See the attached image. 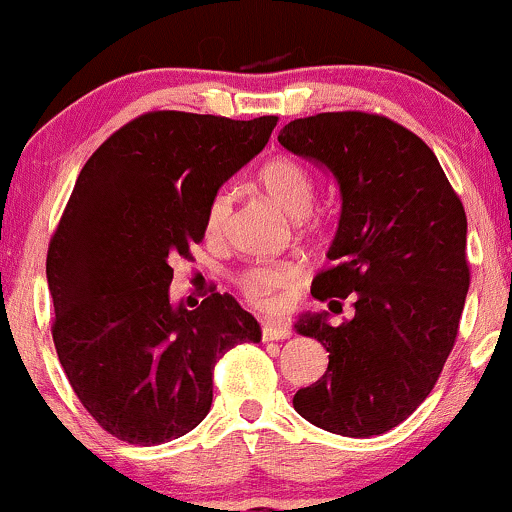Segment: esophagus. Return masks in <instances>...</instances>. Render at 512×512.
<instances>
[{"label": "esophagus", "mask_w": 512, "mask_h": 512, "mask_svg": "<svg viewBox=\"0 0 512 512\" xmlns=\"http://www.w3.org/2000/svg\"><path fill=\"white\" fill-rule=\"evenodd\" d=\"M291 327L284 322H264L262 325V339L264 342H274V339H289Z\"/></svg>", "instance_id": "obj_1"}]
</instances>
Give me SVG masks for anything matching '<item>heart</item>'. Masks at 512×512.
Returning <instances> with one entry per match:
<instances>
[{
    "mask_svg": "<svg viewBox=\"0 0 512 512\" xmlns=\"http://www.w3.org/2000/svg\"><path fill=\"white\" fill-rule=\"evenodd\" d=\"M257 182L276 207L296 219V228L303 236H313L320 231L322 219L310 211L315 202V180L298 158H269L257 170ZM228 216H231V195L216 192L207 207V216H204V231L209 238H219L226 231ZM298 274H301L298 264L293 262H260L240 269L236 281L248 301L260 308H272L279 293L296 284Z\"/></svg>",
    "mask_w": 512,
    "mask_h": 512,
    "instance_id": "heart-1",
    "label": "heart"
}]
</instances>
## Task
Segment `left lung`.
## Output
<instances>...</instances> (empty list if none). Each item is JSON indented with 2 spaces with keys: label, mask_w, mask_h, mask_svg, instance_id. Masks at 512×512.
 Instances as JSON below:
<instances>
[{
  "label": "left lung",
  "mask_w": 512,
  "mask_h": 512,
  "mask_svg": "<svg viewBox=\"0 0 512 512\" xmlns=\"http://www.w3.org/2000/svg\"><path fill=\"white\" fill-rule=\"evenodd\" d=\"M281 146L330 168L342 219L310 293L354 317L296 330L330 351L325 375L293 407L337 436L390 431L431 395L455 346L469 289L467 214L436 154L385 115L342 110L293 120Z\"/></svg>",
  "instance_id": "1"
}]
</instances>
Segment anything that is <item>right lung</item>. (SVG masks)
<instances>
[{
  "instance_id": "obj_1",
  "label": "right lung",
  "mask_w": 512,
  "mask_h": 512,
  "mask_svg": "<svg viewBox=\"0 0 512 512\" xmlns=\"http://www.w3.org/2000/svg\"><path fill=\"white\" fill-rule=\"evenodd\" d=\"M276 115L151 110L93 151L48 248L52 342L96 424L132 445L185 436L209 414L216 361L260 342L228 293L173 308V260L202 243L219 187L260 154Z\"/></svg>"
}]
</instances>
